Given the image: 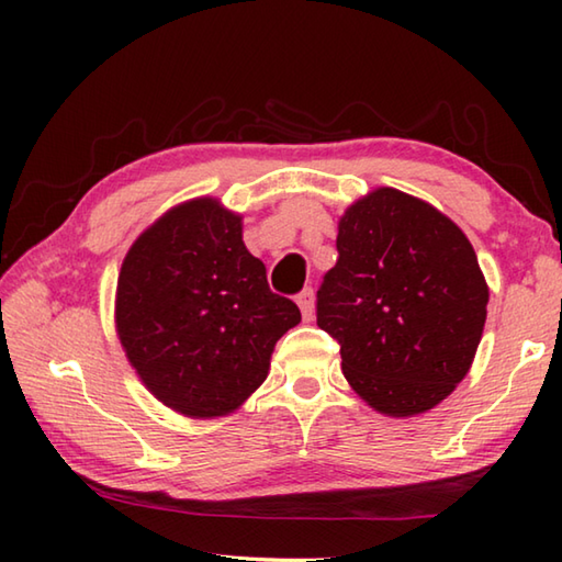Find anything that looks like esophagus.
I'll use <instances>...</instances> for the list:
<instances>
[{
  "label": "esophagus",
  "instance_id": "34e87169",
  "mask_svg": "<svg viewBox=\"0 0 562 562\" xmlns=\"http://www.w3.org/2000/svg\"><path fill=\"white\" fill-rule=\"evenodd\" d=\"M296 304H300L302 308V316L304 321H312L314 318V308H316V294L312 288H306L300 292V296H296Z\"/></svg>",
  "mask_w": 562,
  "mask_h": 562
}]
</instances>
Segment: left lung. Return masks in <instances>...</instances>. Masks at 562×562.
<instances>
[{"label": "left lung", "instance_id": "1", "mask_svg": "<svg viewBox=\"0 0 562 562\" xmlns=\"http://www.w3.org/2000/svg\"><path fill=\"white\" fill-rule=\"evenodd\" d=\"M338 262L316 292V324L374 411L413 417L469 374L487 284L469 238L427 202L376 188L338 222Z\"/></svg>", "mask_w": 562, "mask_h": 562}]
</instances>
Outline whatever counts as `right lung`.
I'll return each instance as SVG.
<instances>
[{
	"mask_svg": "<svg viewBox=\"0 0 562 562\" xmlns=\"http://www.w3.org/2000/svg\"><path fill=\"white\" fill-rule=\"evenodd\" d=\"M302 321L248 254L241 214L198 198L169 210L127 250L115 328L142 384L188 417L236 411L268 376L270 355Z\"/></svg>",
	"mask_w": 562,
	"mask_h": 562,
	"instance_id": "add662e5",
	"label": "right lung"
}]
</instances>
